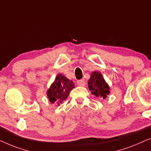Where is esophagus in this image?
<instances>
[{
    "mask_svg": "<svg viewBox=\"0 0 151 151\" xmlns=\"http://www.w3.org/2000/svg\"><path fill=\"white\" fill-rule=\"evenodd\" d=\"M76 83H77L78 86H85V85H86V82H85L83 80H79L76 82Z\"/></svg>",
    "mask_w": 151,
    "mask_h": 151,
    "instance_id": "1",
    "label": "esophagus"
}]
</instances>
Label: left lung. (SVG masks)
Masks as SVG:
<instances>
[{
	"label": "left lung",
	"instance_id": "8db88e82",
	"mask_svg": "<svg viewBox=\"0 0 151 151\" xmlns=\"http://www.w3.org/2000/svg\"><path fill=\"white\" fill-rule=\"evenodd\" d=\"M88 84L90 90L92 91V94L96 97L105 99L109 94V86L106 83L101 73L97 72L92 73Z\"/></svg>",
	"mask_w": 151,
	"mask_h": 151
}]
</instances>
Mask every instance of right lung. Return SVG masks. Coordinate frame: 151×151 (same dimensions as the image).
I'll return each instance as SVG.
<instances>
[{
	"label": "right lung",
	"mask_w": 151,
	"mask_h": 151,
	"mask_svg": "<svg viewBox=\"0 0 151 151\" xmlns=\"http://www.w3.org/2000/svg\"><path fill=\"white\" fill-rule=\"evenodd\" d=\"M74 88L75 84L73 82L60 74L55 78V82L48 90L47 96L50 103L59 105L66 100L70 91Z\"/></svg>",
	"instance_id": "1"
}]
</instances>
